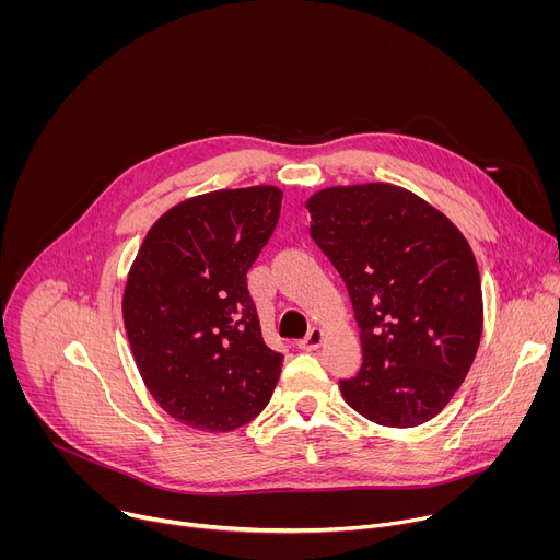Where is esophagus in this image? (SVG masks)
Instances as JSON below:
<instances>
[{
	"label": "esophagus",
	"mask_w": 560,
	"mask_h": 560,
	"mask_svg": "<svg viewBox=\"0 0 560 560\" xmlns=\"http://www.w3.org/2000/svg\"><path fill=\"white\" fill-rule=\"evenodd\" d=\"M324 337H326V335H324L322 328H312V330L305 335V339L299 341V348H301V350H307V352H310V350H316L318 346L324 343Z\"/></svg>",
	"instance_id": "34e87169"
}]
</instances>
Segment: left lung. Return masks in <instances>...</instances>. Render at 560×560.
<instances>
[{
  "instance_id": "1",
  "label": "left lung",
  "mask_w": 560,
  "mask_h": 560,
  "mask_svg": "<svg viewBox=\"0 0 560 560\" xmlns=\"http://www.w3.org/2000/svg\"><path fill=\"white\" fill-rule=\"evenodd\" d=\"M310 236L341 275L363 363L339 383L372 423L417 428L460 387L483 332V292L460 230L392 184L335 186L305 203Z\"/></svg>"
}]
</instances>
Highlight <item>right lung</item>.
<instances>
[{
	"instance_id": "right-lung-1",
	"label": "right lung",
	"mask_w": 560,
	"mask_h": 560,
	"mask_svg": "<svg viewBox=\"0 0 560 560\" xmlns=\"http://www.w3.org/2000/svg\"><path fill=\"white\" fill-rule=\"evenodd\" d=\"M275 186L186 199L148 230L124 290L139 374L179 423L230 432L270 401L283 354L264 343L246 275L277 228Z\"/></svg>"
}]
</instances>
